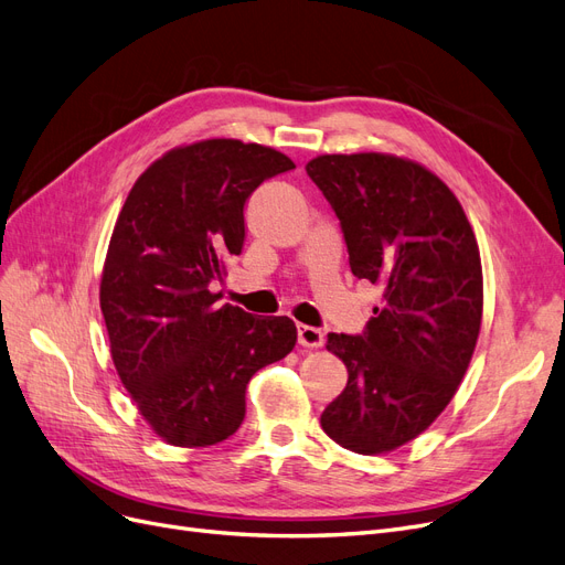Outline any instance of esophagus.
<instances>
[{
  "label": "esophagus",
  "instance_id": "1",
  "mask_svg": "<svg viewBox=\"0 0 565 565\" xmlns=\"http://www.w3.org/2000/svg\"><path fill=\"white\" fill-rule=\"evenodd\" d=\"M298 342L302 347H321L326 342L323 330L315 328V326H298Z\"/></svg>",
  "mask_w": 565,
  "mask_h": 565
}]
</instances>
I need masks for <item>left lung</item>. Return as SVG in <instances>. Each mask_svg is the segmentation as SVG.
I'll return each mask as SVG.
<instances>
[{"instance_id": "1", "label": "left lung", "mask_w": 565, "mask_h": 565, "mask_svg": "<svg viewBox=\"0 0 565 565\" xmlns=\"http://www.w3.org/2000/svg\"><path fill=\"white\" fill-rule=\"evenodd\" d=\"M307 174L340 218L353 277L382 290L361 335H328L349 380L321 426L344 449L384 454L426 430L468 370L484 300L477 239L449 188L412 160L319 156Z\"/></svg>"}]
</instances>
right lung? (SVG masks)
<instances>
[{
  "label": "right lung",
  "mask_w": 565,
  "mask_h": 565,
  "mask_svg": "<svg viewBox=\"0 0 565 565\" xmlns=\"http://www.w3.org/2000/svg\"><path fill=\"white\" fill-rule=\"evenodd\" d=\"M294 167L260 143L206 139L156 160L122 204L99 305L120 382L170 445L227 440L250 377L296 347L288 317H254L212 294L242 254L250 193Z\"/></svg>",
  "instance_id": "1"
}]
</instances>
